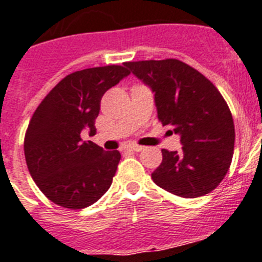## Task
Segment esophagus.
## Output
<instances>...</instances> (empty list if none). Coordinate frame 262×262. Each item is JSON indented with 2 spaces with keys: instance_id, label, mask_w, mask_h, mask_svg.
I'll return each instance as SVG.
<instances>
[{
  "instance_id": "esophagus-1",
  "label": "esophagus",
  "mask_w": 262,
  "mask_h": 262,
  "mask_svg": "<svg viewBox=\"0 0 262 262\" xmlns=\"http://www.w3.org/2000/svg\"><path fill=\"white\" fill-rule=\"evenodd\" d=\"M128 148L131 151H136V152H140L142 150H144L143 146H138V144H133V146H129Z\"/></svg>"
}]
</instances>
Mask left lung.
Wrapping results in <instances>:
<instances>
[{
	"mask_svg": "<svg viewBox=\"0 0 262 262\" xmlns=\"http://www.w3.org/2000/svg\"><path fill=\"white\" fill-rule=\"evenodd\" d=\"M124 66L154 92L158 119L181 135V151L162 150L151 174L159 187L183 198L213 191L228 172L234 150V123L210 80L177 58L129 61Z\"/></svg>",
	"mask_w": 262,
	"mask_h": 262,
	"instance_id": "1",
	"label": "left lung"
}]
</instances>
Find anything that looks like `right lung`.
Here are the masks:
<instances>
[{
    "instance_id": "add662e5",
    "label": "right lung",
    "mask_w": 262,
    "mask_h": 262,
    "mask_svg": "<svg viewBox=\"0 0 262 262\" xmlns=\"http://www.w3.org/2000/svg\"><path fill=\"white\" fill-rule=\"evenodd\" d=\"M129 75L122 66L88 68L66 76L44 97L28 126V170L45 196L66 209H84L110 189L120 152L81 139L96 134L100 100Z\"/></svg>"
}]
</instances>
